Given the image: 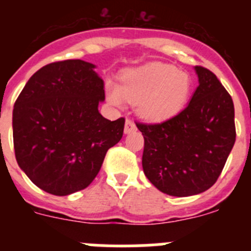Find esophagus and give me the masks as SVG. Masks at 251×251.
Listing matches in <instances>:
<instances>
[{"instance_id":"34e87169","label":"esophagus","mask_w":251,"mask_h":251,"mask_svg":"<svg viewBox=\"0 0 251 251\" xmlns=\"http://www.w3.org/2000/svg\"><path fill=\"white\" fill-rule=\"evenodd\" d=\"M133 130H136V124L133 123L130 119H127V121H126V126H124V133L128 134V133L133 132Z\"/></svg>"}]
</instances>
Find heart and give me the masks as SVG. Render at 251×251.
Masks as SVG:
<instances>
[{
    "mask_svg": "<svg viewBox=\"0 0 251 251\" xmlns=\"http://www.w3.org/2000/svg\"><path fill=\"white\" fill-rule=\"evenodd\" d=\"M192 80L185 72L167 64H148L124 73L121 84L106 83V97L114 105L123 100L138 104V114L147 122H165L187 103Z\"/></svg>",
    "mask_w": 251,
    "mask_h": 251,
    "instance_id": "1",
    "label": "heart"
}]
</instances>
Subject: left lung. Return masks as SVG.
I'll return each instance as SVG.
<instances>
[{"label": "left lung", "mask_w": 251, "mask_h": 251, "mask_svg": "<svg viewBox=\"0 0 251 251\" xmlns=\"http://www.w3.org/2000/svg\"><path fill=\"white\" fill-rule=\"evenodd\" d=\"M195 70L199 86L182 112L162 123H136L145 138L143 172L171 196H192L211 187L236 138L230 94L208 69Z\"/></svg>", "instance_id": "left-lung-1"}]
</instances>
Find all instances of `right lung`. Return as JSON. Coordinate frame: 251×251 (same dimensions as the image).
<instances>
[{"instance_id":"obj_1","label":"right lung","mask_w":251,"mask_h":251,"mask_svg":"<svg viewBox=\"0 0 251 251\" xmlns=\"http://www.w3.org/2000/svg\"><path fill=\"white\" fill-rule=\"evenodd\" d=\"M94 69L79 59L48 64L28 79L13 106L17 163L51 195L88 187L123 136L124 118L112 122L99 113L105 94Z\"/></svg>"}]
</instances>
